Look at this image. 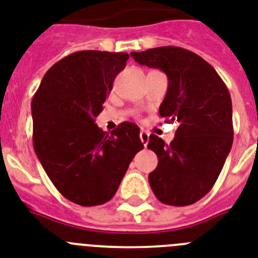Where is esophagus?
<instances>
[{
    "label": "esophagus",
    "instance_id": "1",
    "mask_svg": "<svg viewBox=\"0 0 258 258\" xmlns=\"http://www.w3.org/2000/svg\"><path fill=\"white\" fill-rule=\"evenodd\" d=\"M140 140H142V143H143V146L146 147L148 144V140H150V134L147 133V131H140Z\"/></svg>",
    "mask_w": 258,
    "mask_h": 258
}]
</instances>
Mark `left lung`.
Here are the masks:
<instances>
[{"label":"left lung","instance_id":"obj_1","mask_svg":"<svg viewBox=\"0 0 258 258\" xmlns=\"http://www.w3.org/2000/svg\"><path fill=\"white\" fill-rule=\"evenodd\" d=\"M131 56L167 74L159 114L165 122H179L169 144L150 135L147 148L159 160L148 175L151 189L163 204H194L212 189L232 148L231 94L216 70L189 50L162 46Z\"/></svg>","mask_w":258,"mask_h":258}]
</instances>
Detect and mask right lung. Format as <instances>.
<instances>
[{
	"label": "right lung",
	"mask_w": 258,
	"mask_h": 258,
	"mask_svg": "<svg viewBox=\"0 0 258 258\" xmlns=\"http://www.w3.org/2000/svg\"><path fill=\"white\" fill-rule=\"evenodd\" d=\"M128 58L98 50L70 54L50 68L31 100L35 154L56 189L82 207L114 198L144 147L134 123H120L111 134L95 123Z\"/></svg>",
	"instance_id": "add662e5"
}]
</instances>
